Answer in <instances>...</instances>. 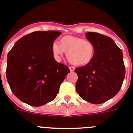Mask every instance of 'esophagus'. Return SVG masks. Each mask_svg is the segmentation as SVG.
I'll return each instance as SVG.
<instances>
[{
  "mask_svg": "<svg viewBox=\"0 0 133 133\" xmlns=\"http://www.w3.org/2000/svg\"><path fill=\"white\" fill-rule=\"evenodd\" d=\"M69 69L71 72H73L75 70V68L72 66H70V67H69Z\"/></svg>",
  "mask_w": 133,
  "mask_h": 133,
  "instance_id": "esophagus-1",
  "label": "esophagus"
}]
</instances>
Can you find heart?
<instances>
[{"label": "heart", "mask_w": 133, "mask_h": 133, "mask_svg": "<svg viewBox=\"0 0 133 133\" xmlns=\"http://www.w3.org/2000/svg\"><path fill=\"white\" fill-rule=\"evenodd\" d=\"M53 56L60 61L64 52L70 63L76 65H86L91 61L95 53L94 44L82 38L65 36L59 41V44L54 42L51 45Z\"/></svg>", "instance_id": "1"}]
</instances>
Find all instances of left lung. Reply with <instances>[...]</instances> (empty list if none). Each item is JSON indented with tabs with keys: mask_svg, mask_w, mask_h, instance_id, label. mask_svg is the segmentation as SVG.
<instances>
[{
	"mask_svg": "<svg viewBox=\"0 0 133 133\" xmlns=\"http://www.w3.org/2000/svg\"><path fill=\"white\" fill-rule=\"evenodd\" d=\"M95 53L91 61L75 69L78 79L76 91L82 99L100 104L115 97L121 88L125 68L121 49L109 36L87 32Z\"/></svg>",
	"mask_w": 133,
	"mask_h": 133,
	"instance_id": "left-lung-1",
	"label": "left lung"
}]
</instances>
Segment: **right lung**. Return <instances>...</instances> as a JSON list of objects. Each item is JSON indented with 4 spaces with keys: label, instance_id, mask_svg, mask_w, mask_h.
<instances>
[{
    "label": "right lung",
    "instance_id": "obj_1",
    "mask_svg": "<svg viewBox=\"0 0 133 133\" xmlns=\"http://www.w3.org/2000/svg\"><path fill=\"white\" fill-rule=\"evenodd\" d=\"M62 33L38 31L19 39L9 51L6 77L15 96L32 107L53 101L67 75L68 67L56 61L51 45Z\"/></svg>",
    "mask_w": 133,
    "mask_h": 133
}]
</instances>
